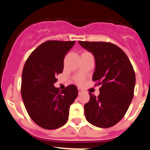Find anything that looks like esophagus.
I'll use <instances>...</instances> for the list:
<instances>
[{
	"label": "esophagus",
	"mask_w": 150,
	"mask_h": 150,
	"mask_svg": "<svg viewBox=\"0 0 150 150\" xmlns=\"http://www.w3.org/2000/svg\"><path fill=\"white\" fill-rule=\"evenodd\" d=\"M82 93H83V91H82V89H81L80 88H79V89H78V94H79V95H80V94H82Z\"/></svg>",
	"instance_id": "obj_1"
}]
</instances>
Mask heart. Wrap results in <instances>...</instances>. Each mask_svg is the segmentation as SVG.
I'll list each match as a JSON object with an SVG mask.
<instances>
[{
	"instance_id": "obj_1",
	"label": "heart",
	"mask_w": 150,
	"mask_h": 150,
	"mask_svg": "<svg viewBox=\"0 0 150 150\" xmlns=\"http://www.w3.org/2000/svg\"><path fill=\"white\" fill-rule=\"evenodd\" d=\"M82 81V79H79V82H81Z\"/></svg>"
}]
</instances>
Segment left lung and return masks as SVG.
Listing matches in <instances>:
<instances>
[{"label":"left lung","instance_id":"obj_1","mask_svg":"<svg viewBox=\"0 0 150 150\" xmlns=\"http://www.w3.org/2000/svg\"><path fill=\"white\" fill-rule=\"evenodd\" d=\"M91 52L95 59L92 80L101 85L97 97L89 93V101L85 104V118L99 128L112 127L128 111L134 96L135 74L124 51L112 43L78 42Z\"/></svg>","mask_w":150,"mask_h":150}]
</instances>
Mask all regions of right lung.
Masks as SVG:
<instances>
[{"instance_id":"add662e5","label":"right lung","mask_w":150,"mask_h":150,"mask_svg":"<svg viewBox=\"0 0 150 150\" xmlns=\"http://www.w3.org/2000/svg\"><path fill=\"white\" fill-rule=\"evenodd\" d=\"M75 41H47L30 54L24 65L21 94L29 116L36 124L47 130L63 126L69 108L78 95L77 87L68 85L60 91L54 87L56 75L63 70L65 56Z\"/></svg>"}]
</instances>
